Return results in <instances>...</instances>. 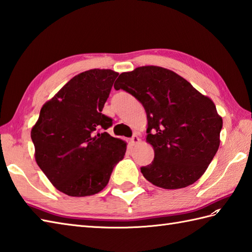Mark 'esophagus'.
Segmentation results:
<instances>
[{
    "instance_id": "34e87169",
    "label": "esophagus",
    "mask_w": 252,
    "mask_h": 252,
    "mask_svg": "<svg viewBox=\"0 0 252 252\" xmlns=\"http://www.w3.org/2000/svg\"><path fill=\"white\" fill-rule=\"evenodd\" d=\"M131 143H132V145H136V144H138V143H140V137H138L136 134L135 135H133L132 136V138H131Z\"/></svg>"
}]
</instances>
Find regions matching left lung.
Wrapping results in <instances>:
<instances>
[{
	"label": "left lung",
	"instance_id": "8db88e82",
	"mask_svg": "<svg viewBox=\"0 0 252 252\" xmlns=\"http://www.w3.org/2000/svg\"><path fill=\"white\" fill-rule=\"evenodd\" d=\"M114 87L134 96L146 111V142L155 158L141 168L144 178L164 189L195 183L220 146L223 120L212 99L178 73L158 66L122 72Z\"/></svg>",
	"mask_w": 252,
	"mask_h": 252
}]
</instances>
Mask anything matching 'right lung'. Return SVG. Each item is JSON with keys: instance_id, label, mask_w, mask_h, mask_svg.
<instances>
[{"instance_id": "1", "label": "right lung", "mask_w": 252, "mask_h": 252, "mask_svg": "<svg viewBox=\"0 0 252 252\" xmlns=\"http://www.w3.org/2000/svg\"><path fill=\"white\" fill-rule=\"evenodd\" d=\"M118 74L110 69L77 74L46 101L32 126L37 165L68 196L97 194L125 157L126 143L105 132L112 119L101 114Z\"/></svg>"}]
</instances>
